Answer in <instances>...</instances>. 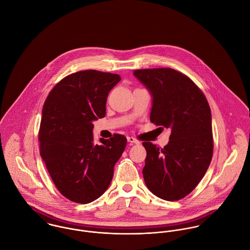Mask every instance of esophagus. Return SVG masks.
I'll use <instances>...</instances> for the list:
<instances>
[{
  "label": "esophagus",
  "instance_id": "1",
  "mask_svg": "<svg viewBox=\"0 0 250 250\" xmlns=\"http://www.w3.org/2000/svg\"><path fill=\"white\" fill-rule=\"evenodd\" d=\"M127 141H128L129 143H136V144H139V143H140V142H139L137 139H135V138H133V137H127Z\"/></svg>",
  "mask_w": 250,
  "mask_h": 250
}]
</instances>
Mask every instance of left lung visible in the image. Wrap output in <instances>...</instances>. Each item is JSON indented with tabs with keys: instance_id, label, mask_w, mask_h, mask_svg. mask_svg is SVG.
Returning a JSON list of instances; mask_svg holds the SVG:
<instances>
[{
	"instance_id": "1",
	"label": "left lung",
	"mask_w": 250,
	"mask_h": 250,
	"mask_svg": "<svg viewBox=\"0 0 250 250\" xmlns=\"http://www.w3.org/2000/svg\"><path fill=\"white\" fill-rule=\"evenodd\" d=\"M134 75L152 96L150 121L171 129L162 149L143 143L144 182L156 196L176 201L195 188L212 161L211 108L202 90L181 72L154 68L135 70Z\"/></svg>"
}]
</instances>
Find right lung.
I'll return each instance as SVG.
<instances>
[{
  "label": "right lung",
  "instance_id": "right-lung-1",
  "mask_svg": "<svg viewBox=\"0 0 250 250\" xmlns=\"http://www.w3.org/2000/svg\"><path fill=\"white\" fill-rule=\"evenodd\" d=\"M120 80L107 72H76L58 83L44 103L40 156L59 191L73 202L87 204L106 191L126 147L122 135L95 144L92 134V121L106 115L108 92Z\"/></svg>",
  "mask_w": 250,
  "mask_h": 250
}]
</instances>
